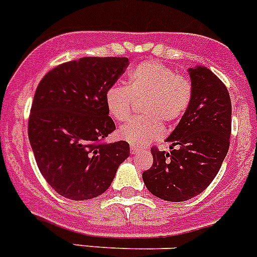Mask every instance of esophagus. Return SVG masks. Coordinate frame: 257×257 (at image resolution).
Instances as JSON below:
<instances>
[{
    "label": "esophagus",
    "instance_id": "1",
    "mask_svg": "<svg viewBox=\"0 0 257 257\" xmlns=\"http://www.w3.org/2000/svg\"><path fill=\"white\" fill-rule=\"evenodd\" d=\"M130 151H131V154H138L140 151H142V149L138 148V147H134V145H131Z\"/></svg>",
    "mask_w": 257,
    "mask_h": 257
}]
</instances>
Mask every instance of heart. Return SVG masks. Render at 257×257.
<instances>
[{
    "label": "heart",
    "instance_id": "1",
    "mask_svg": "<svg viewBox=\"0 0 257 257\" xmlns=\"http://www.w3.org/2000/svg\"><path fill=\"white\" fill-rule=\"evenodd\" d=\"M134 99H145L142 105L144 117L122 126L118 136L134 147H142L163 135L161 121H178L187 112L192 101V83L161 63L144 61L131 72L127 86L114 85L106 91L108 112L117 121H127Z\"/></svg>",
    "mask_w": 257,
    "mask_h": 257
}]
</instances>
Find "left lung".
<instances>
[{"label": "left lung", "instance_id": "8db88e82", "mask_svg": "<svg viewBox=\"0 0 257 257\" xmlns=\"http://www.w3.org/2000/svg\"><path fill=\"white\" fill-rule=\"evenodd\" d=\"M192 101L166 142L170 152L152 149L153 166L143 172L153 196L184 202L212 183L225 160L231 131V103L225 85L208 68H189Z\"/></svg>", "mask_w": 257, "mask_h": 257}]
</instances>
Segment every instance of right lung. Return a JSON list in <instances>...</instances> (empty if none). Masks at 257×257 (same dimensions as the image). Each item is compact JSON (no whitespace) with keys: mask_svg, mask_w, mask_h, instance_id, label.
<instances>
[{"mask_svg":"<svg viewBox=\"0 0 257 257\" xmlns=\"http://www.w3.org/2000/svg\"><path fill=\"white\" fill-rule=\"evenodd\" d=\"M127 65V58H81L50 70L36 90L29 143L42 176L65 198L103 194L130 156L123 140L103 143L115 130L105 94Z\"/></svg>","mask_w":257,"mask_h":257,"instance_id":"right-lung-1","label":"right lung"}]
</instances>
